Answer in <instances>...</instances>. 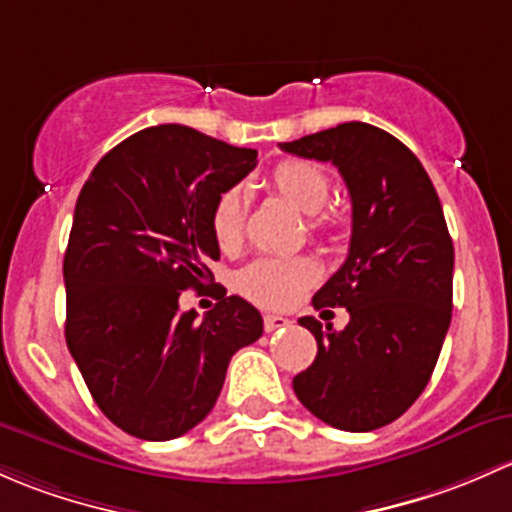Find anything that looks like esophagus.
Instances as JSON below:
<instances>
[{
	"instance_id": "esophagus-1",
	"label": "esophagus",
	"mask_w": 512,
	"mask_h": 512,
	"mask_svg": "<svg viewBox=\"0 0 512 512\" xmlns=\"http://www.w3.org/2000/svg\"><path fill=\"white\" fill-rule=\"evenodd\" d=\"M288 325H291V320L283 318V315H263V328H266V333L288 328Z\"/></svg>"
}]
</instances>
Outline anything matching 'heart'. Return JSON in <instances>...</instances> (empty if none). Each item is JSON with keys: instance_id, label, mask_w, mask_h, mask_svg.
Wrapping results in <instances>:
<instances>
[{"instance_id": "1", "label": "heart", "mask_w": 512, "mask_h": 512, "mask_svg": "<svg viewBox=\"0 0 512 512\" xmlns=\"http://www.w3.org/2000/svg\"><path fill=\"white\" fill-rule=\"evenodd\" d=\"M268 182L278 197L308 217L318 214L330 197L328 175L303 160H286L276 165ZM244 217L246 192L241 187L226 189L212 209V234L224 251L239 246L244 234ZM330 224H333L330 217L313 219V226L318 229H328ZM318 276V263L308 256H263L236 273V291L263 308H286L305 288L313 286Z\"/></svg>"}]
</instances>
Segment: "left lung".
<instances>
[{
	"label": "left lung",
	"mask_w": 512,
	"mask_h": 512,
	"mask_svg": "<svg viewBox=\"0 0 512 512\" xmlns=\"http://www.w3.org/2000/svg\"><path fill=\"white\" fill-rule=\"evenodd\" d=\"M281 150L333 162L352 199L345 263L313 295L315 308H347L350 323L300 318L318 355L295 374L310 414L342 431L392 424L429 384L453 308V241L416 155L367 123H342L283 142Z\"/></svg>",
	"instance_id": "1"
}]
</instances>
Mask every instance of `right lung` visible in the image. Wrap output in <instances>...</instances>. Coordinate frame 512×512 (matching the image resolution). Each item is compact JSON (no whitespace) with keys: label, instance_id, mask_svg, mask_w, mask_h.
<instances>
[{"label":"right lung","instance_id":"1","mask_svg":"<svg viewBox=\"0 0 512 512\" xmlns=\"http://www.w3.org/2000/svg\"><path fill=\"white\" fill-rule=\"evenodd\" d=\"M256 167V150L187 125L130 135L78 194L63 256L66 345L100 412L125 434L170 441L199 424L236 350L263 333L239 295L197 320L179 295L219 261L212 209ZM214 278V276H212Z\"/></svg>","mask_w":512,"mask_h":512}]
</instances>
